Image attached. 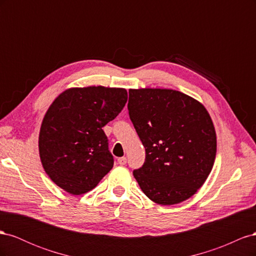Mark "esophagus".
Listing matches in <instances>:
<instances>
[{
    "label": "esophagus",
    "instance_id": "obj_1",
    "mask_svg": "<svg viewBox=\"0 0 256 256\" xmlns=\"http://www.w3.org/2000/svg\"><path fill=\"white\" fill-rule=\"evenodd\" d=\"M118 162L120 166H125L127 164V159H126V157H120L118 159Z\"/></svg>",
    "mask_w": 256,
    "mask_h": 256
}]
</instances>
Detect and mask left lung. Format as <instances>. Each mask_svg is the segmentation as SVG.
I'll return each instance as SVG.
<instances>
[{
	"label": "left lung",
	"mask_w": 256,
	"mask_h": 256,
	"mask_svg": "<svg viewBox=\"0 0 256 256\" xmlns=\"http://www.w3.org/2000/svg\"><path fill=\"white\" fill-rule=\"evenodd\" d=\"M129 118L145 147L134 176L160 205L188 200L210 174L216 136L210 115L198 100L166 88L129 90Z\"/></svg>",
	"instance_id": "left-lung-1"
}]
</instances>
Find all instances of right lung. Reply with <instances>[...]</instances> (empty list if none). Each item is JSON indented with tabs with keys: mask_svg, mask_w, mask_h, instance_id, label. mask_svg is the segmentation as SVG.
<instances>
[{
	"mask_svg": "<svg viewBox=\"0 0 256 256\" xmlns=\"http://www.w3.org/2000/svg\"><path fill=\"white\" fill-rule=\"evenodd\" d=\"M125 88L88 86L64 90L42 122L40 156L51 180L74 196L94 189L113 168L102 130L127 102Z\"/></svg>",
	"mask_w": 256,
	"mask_h": 256,
	"instance_id": "add662e5",
	"label": "right lung"
}]
</instances>
